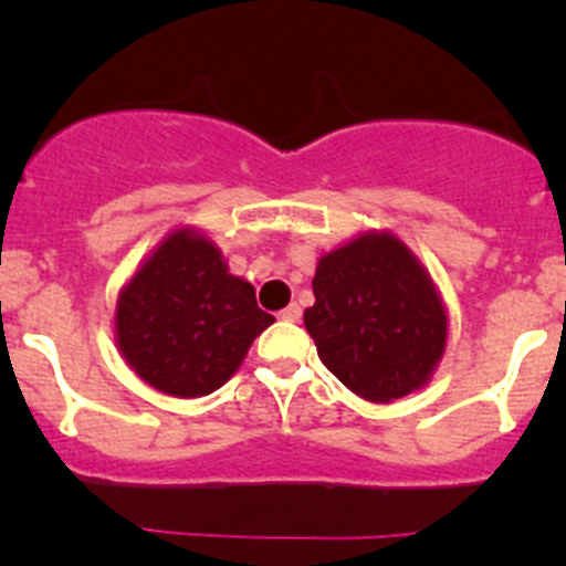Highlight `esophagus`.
Here are the masks:
<instances>
[{"mask_svg": "<svg viewBox=\"0 0 566 566\" xmlns=\"http://www.w3.org/2000/svg\"><path fill=\"white\" fill-rule=\"evenodd\" d=\"M279 319H284V323H298V319H301V306L298 304L284 306V310L279 312Z\"/></svg>", "mask_w": 566, "mask_h": 566, "instance_id": "1", "label": "esophagus"}]
</instances>
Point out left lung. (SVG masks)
<instances>
[{"label":"left lung","mask_w":566,"mask_h":566,"mask_svg":"<svg viewBox=\"0 0 566 566\" xmlns=\"http://www.w3.org/2000/svg\"><path fill=\"white\" fill-rule=\"evenodd\" d=\"M304 325L319 361L369 402L430 384L449 315L430 271L397 235L367 230L317 260Z\"/></svg>","instance_id":"1"}]
</instances>
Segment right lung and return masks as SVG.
I'll list each match as a JSON object with an SVG mask.
<instances>
[{"mask_svg":"<svg viewBox=\"0 0 566 566\" xmlns=\"http://www.w3.org/2000/svg\"><path fill=\"white\" fill-rule=\"evenodd\" d=\"M271 323L221 249L177 227L119 290L114 339L147 386L188 399L221 389Z\"/></svg>","mask_w":566,"mask_h":566,"instance_id":"add662e5","label":"right lung"}]
</instances>
